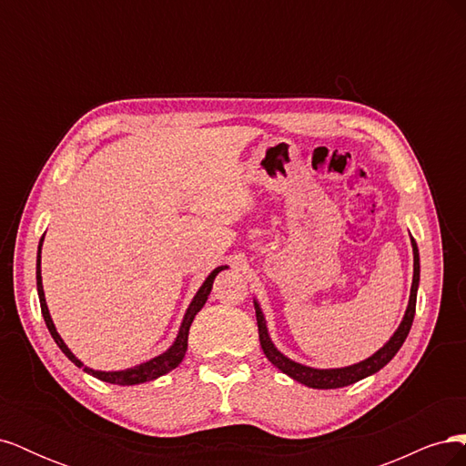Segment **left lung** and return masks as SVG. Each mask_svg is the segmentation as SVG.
Wrapping results in <instances>:
<instances>
[{
    "label": "left lung",
    "mask_w": 466,
    "mask_h": 466,
    "mask_svg": "<svg viewBox=\"0 0 466 466\" xmlns=\"http://www.w3.org/2000/svg\"><path fill=\"white\" fill-rule=\"evenodd\" d=\"M410 245H412V255H414V276H412V288H410V298H408V307L404 311V317L399 324V329L392 332V336L383 344V348H379L375 354L370 358H365L354 365H346V368H330V370H320V368H309V365H303L299 361H293L286 354L276 348L272 342L270 332H268V324L262 313V307L258 299H255V311H257V322H258V336H260V346L264 350V354L274 368H278L281 373H286L288 377L295 379L298 383L311 387V389H340L348 387L351 383H358V380L370 377L377 373L379 370H383L385 365L397 356V351L404 344L408 332H410L414 313H416V295H418V286H420V252L418 245L414 238L410 237Z\"/></svg>",
    "instance_id": "obj_1"
}]
</instances>
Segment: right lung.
Instances as JSON below:
<instances>
[{
	"mask_svg": "<svg viewBox=\"0 0 466 466\" xmlns=\"http://www.w3.org/2000/svg\"><path fill=\"white\" fill-rule=\"evenodd\" d=\"M42 243H45V235L40 237V243H38V252H36V291H38V299H40V311H42V317H45V322L46 327L54 338V342L58 344V348L64 351V354L67 356V360H72L77 368H83V371L105 380V383H112V385H124V387H130V385H139V383H147V380H153L157 379L168 371H173L177 365L182 361V358L187 356V348H188V330H190V324L194 320V317L198 315L202 311V307L206 305L208 298H209V291H211V286H214V279L216 276L225 270V268L229 266H218L216 270H211V274L204 279V284L200 286V289L196 291V295L192 298L188 309L185 317H182V322H180V329H178V334L175 338V342L168 346L163 354L155 356L144 363H137L134 365V368H128V370H118V371H101V370H93V368H87L86 363H83L79 358H76V354L72 350H69L66 346V342L62 340V336L58 334V330H56V324L50 317V311H48V305H46V298H45V288H42V270H40V252H42Z\"/></svg>",
	"mask_w": 466,
	"mask_h": 466,
	"instance_id": "add662e5",
	"label": "right lung"
}]
</instances>
